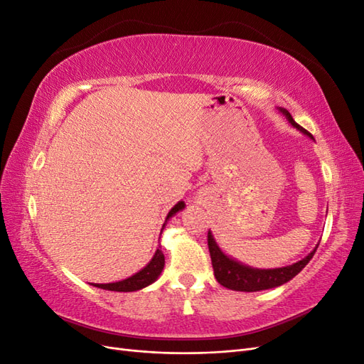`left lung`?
Returning a JSON list of instances; mask_svg holds the SVG:
<instances>
[{"mask_svg":"<svg viewBox=\"0 0 364 364\" xmlns=\"http://www.w3.org/2000/svg\"><path fill=\"white\" fill-rule=\"evenodd\" d=\"M281 112L287 117V119L296 129H299L301 132H304L305 135L313 138L310 132L305 130L302 126L296 123L289 111L281 109ZM208 247H209V255H211V261H213L215 279L218 281V284H222L223 287L230 289V290H237V291H259V290L279 287V285L294 278L296 274L306 266L308 261L313 258L314 252L317 249L316 247L306 258L297 261L296 264H291V266L281 267V269L259 270V269H252V267L243 266V264L228 258L215 245L211 232H208Z\"/></svg>","mask_w":364,"mask_h":364,"instance_id":"obj_1","label":"left lung"}]
</instances>
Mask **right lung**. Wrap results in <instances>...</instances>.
<instances>
[{
    "label": "right lung",
    "instance_id": "add662e5",
    "mask_svg": "<svg viewBox=\"0 0 364 364\" xmlns=\"http://www.w3.org/2000/svg\"><path fill=\"white\" fill-rule=\"evenodd\" d=\"M183 206H185L183 202H179L178 205H174L171 208V211L168 213L167 218H170L173 214L181 211ZM164 264H165L164 253L161 249H158L155 257L151 258V261L147 264V266L142 270H139L136 274H134V277H130V278H127L124 281H119V282H112V284H95V287L103 289V290H111V291H135L139 289H144L151 282L156 281V278L159 277L162 269H164Z\"/></svg>",
    "mask_w": 364,
    "mask_h": 364
}]
</instances>
